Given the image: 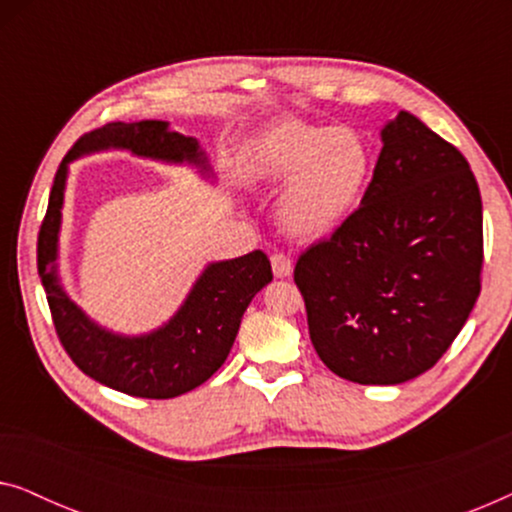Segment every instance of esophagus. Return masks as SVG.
Wrapping results in <instances>:
<instances>
[{
    "label": "esophagus",
    "mask_w": 512,
    "mask_h": 512,
    "mask_svg": "<svg viewBox=\"0 0 512 512\" xmlns=\"http://www.w3.org/2000/svg\"><path fill=\"white\" fill-rule=\"evenodd\" d=\"M270 265H272V272H275V277H279V279L291 277L293 261L286 254H272L270 256Z\"/></svg>",
    "instance_id": "esophagus-1"
}]
</instances>
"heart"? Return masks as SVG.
Segmentation results:
<instances>
[{
  "label": "heart",
  "mask_w": 512,
  "mask_h": 512,
  "mask_svg": "<svg viewBox=\"0 0 512 512\" xmlns=\"http://www.w3.org/2000/svg\"><path fill=\"white\" fill-rule=\"evenodd\" d=\"M244 170L258 184H282L277 219L296 240H321L359 207L370 174V151L352 128H326L282 118L244 153Z\"/></svg>",
  "instance_id": "heart-1"
}]
</instances>
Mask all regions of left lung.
Here are the masks:
<instances>
[{
  "instance_id": "8db88e82",
  "label": "left lung",
  "mask_w": 512,
  "mask_h": 512,
  "mask_svg": "<svg viewBox=\"0 0 512 512\" xmlns=\"http://www.w3.org/2000/svg\"><path fill=\"white\" fill-rule=\"evenodd\" d=\"M482 200L457 146L401 111L359 209L300 254L319 359L359 384H401L438 363L480 296Z\"/></svg>"
}]
</instances>
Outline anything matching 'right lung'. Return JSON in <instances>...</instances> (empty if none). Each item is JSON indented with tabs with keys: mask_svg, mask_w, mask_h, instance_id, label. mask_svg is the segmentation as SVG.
<instances>
[{
	"mask_svg": "<svg viewBox=\"0 0 512 512\" xmlns=\"http://www.w3.org/2000/svg\"><path fill=\"white\" fill-rule=\"evenodd\" d=\"M104 149H128L135 156L193 163L200 170H209L198 142L170 130L165 121L107 123L83 135L69 149L55 172L37 242V268L55 333L69 359L104 387L137 398L181 396L207 382L228 359L244 310L251 298L272 282L270 261L256 249L233 261L209 263L184 305L163 328L135 338L104 331L67 298L55 265L67 165Z\"/></svg>",
	"mask_w": 512,
	"mask_h": 512,
	"instance_id": "1",
	"label": "right lung"
}]
</instances>
